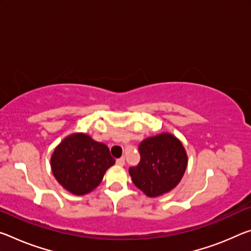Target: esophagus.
<instances>
[{"instance_id":"34e87169","label":"esophagus","mask_w":251,"mask_h":251,"mask_svg":"<svg viewBox=\"0 0 251 251\" xmlns=\"http://www.w3.org/2000/svg\"><path fill=\"white\" fill-rule=\"evenodd\" d=\"M116 164L117 165H119V166H123L125 164V157L124 156H122V157H119V158H117L116 160Z\"/></svg>"}]
</instances>
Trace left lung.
I'll return each instance as SVG.
<instances>
[{
    "mask_svg": "<svg viewBox=\"0 0 251 251\" xmlns=\"http://www.w3.org/2000/svg\"><path fill=\"white\" fill-rule=\"evenodd\" d=\"M141 161L129 168L133 183L146 196L157 197L176 188L188 164L181 142L171 134L146 138L138 146Z\"/></svg>",
    "mask_w": 251,
    "mask_h": 251,
    "instance_id": "left-lung-1",
    "label": "left lung"
}]
</instances>
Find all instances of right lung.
<instances>
[{"label":"right lung","instance_id":"obj_1","mask_svg":"<svg viewBox=\"0 0 251 251\" xmlns=\"http://www.w3.org/2000/svg\"><path fill=\"white\" fill-rule=\"evenodd\" d=\"M115 163L109 149L86 134L63 140L51 157V169L60 184L75 196L89 193Z\"/></svg>","mask_w":251,"mask_h":251}]
</instances>
